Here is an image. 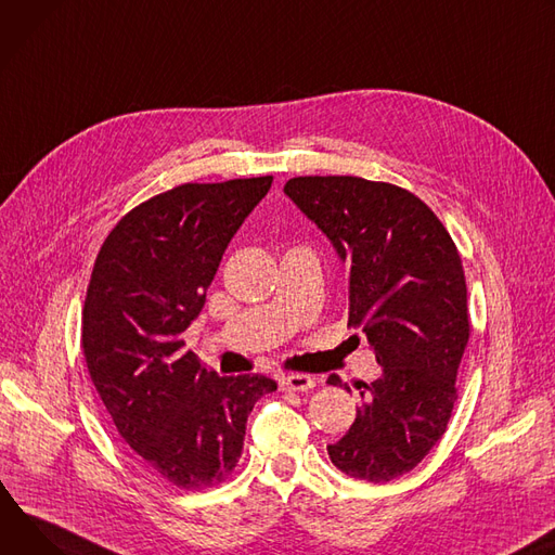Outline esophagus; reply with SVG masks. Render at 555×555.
I'll list each match as a JSON object with an SVG mask.
<instances>
[{
  "label": "esophagus",
  "instance_id": "esophagus-1",
  "mask_svg": "<svg viewBox=\"0 0 555 555\" xmlns=\"http://www.w3.org/2000/svg\"><path fill=\"white\" fill-rule=\"evenodd\" d=\"M315 388V377L311 375H288L286 379H282V390L288 392H309Z\"/></svg>",
  "mask_w": 555,
  "mask_h": 555
}]
</instances>
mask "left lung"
Here are the masks:
<instances>
[{"mask_svg":"<svg viewBox=\"0 0 555 555\" xmlns=\"http://www.w3.org/2000/svg\"><path fill=\"white\" fill-rule=\"evenodd\" d=\"M284 194L348 262V326L363 328L382 377L328 456L344 474L386 482L414 469L446 435L469 341L456 244L412 192L359 176H297ZM331 386H344L337 375Z\"/></svg>","mask_w":555,"mask_h":555,"instance_id":"obj_1","label":"left lung"}]
</instances>
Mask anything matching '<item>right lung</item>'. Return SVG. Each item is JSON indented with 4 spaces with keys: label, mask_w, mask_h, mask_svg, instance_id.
I'll return each mask as SVG.
<instances>
[{
    "label": "right lung",
    "mask_w": 555,
    "mask_h": 555,
    "mask_svg": "<svg viewBox=\"0 0 555 555\" xmlns=\"http://www.w3.org/2000/svg\"><path fill=\"white\" fill-rule=\"evenodd\" d=\"M273 176L184 182L122 216L96 256L81 318L90 379L118 435L180 489L214 487L240 461L246 418L278 390L220 377L182 346L227 244Z\"/></svg>",
    "instance_id": "add662e5"
}]
</instances>
